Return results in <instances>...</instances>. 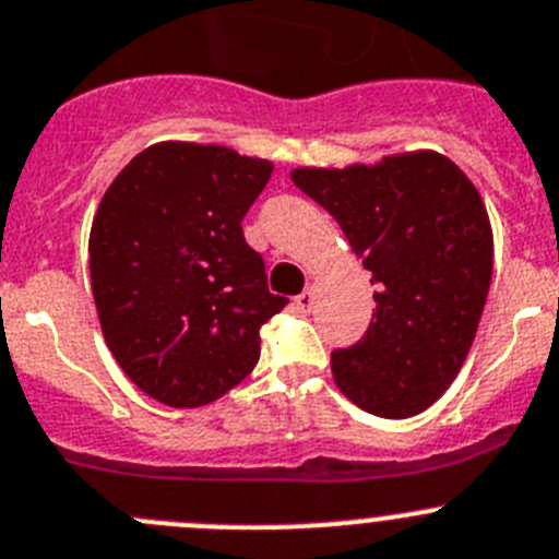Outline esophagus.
Listing matches in <instances>:
<instances>
[{"instance_id": "1", "label": "esophagus", "mask_w": 559, "mask_h": 559, "mask_svg": "<svg viewBox=\"0 0 559 559\" xmlns=\"http://www.w3.org/2000/svg\"><path fill=\"white\" fill-rule=\"evenodd\" d=\"M312 301H316V296H312V290H305V294H299L294 299V305H296V310H301V312H310L312 310Z\"/></svg>"}]
</instances>
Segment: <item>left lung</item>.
Listing matches in <instances>:
<instances>
[{
	"label": "left lung",
	"mask_w": 559,
	"mask_h": 559,
	"mask_svg": "<svg viewBox=\"0 0 559 559\" xmlns=\"http://www.w3.org/2000/svg\"><path fill=\"white\" fill-rule=\"evenodd\" d=\"M290 178L373 274V321L332 350L334 384L376 417L425 412L459 376L491 285V222L475 183L433 151Z\"/></svg>",
	"instance_id": "8db88e82"
}]
</instances>
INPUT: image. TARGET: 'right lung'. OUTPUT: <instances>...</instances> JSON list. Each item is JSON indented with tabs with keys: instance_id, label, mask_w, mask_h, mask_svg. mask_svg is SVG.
I'll return each instance as SVG.
<instances>
[{
	"instance_id": "obj_1",
	"label": "right lung",
	"mask_w": 559,
	"mask_h": 559,
	"mask_svg": "<svg viewBox=\"0 0 559 559\" xmlns=\"http://www.w3.org/2000/svg\"><path fill=\"white\" fill-rule=\"evenodd\" d=\"M271 162L222 145L158 142L111 180L90 230L100 332L145 395L194 408L241 384L260 326L288 305L269 294L241 219Z\"/></svg>"
}]
</instances>
